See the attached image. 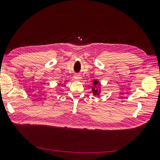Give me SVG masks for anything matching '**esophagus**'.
Instances as JSON below:
<instances>
[{
    "label": "esophagus",
    "instance_id": "34e87169",
    "mask_svg": "<svg viewBox=\"0 0 160 160\" xmlns=\"http://www.w3.org/2000/svg\"><path fill=\"white\" fill-rule=\"evenodd\" d=\"M74 78H75V79L77 80V81H80L81 79V76L79 74H76L74 76Z\"/></svg>",
    "mask_w": 160,
    "mask_h": 160
}]
</instances>
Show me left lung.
I'll list each match as a JSON object with an SVG mask.
<instances>
[{
	"mask_svg": "<svg viewBox=\"0 0 160 160\" xmlns=\"http://www.w3.org/2000/svg\"><path fill=\"white\" fill-rule=\"evenodd\" d=\"M98 84L100 85L98 80H93V87L92 88V92H93L94 95H99L101 93V88L100 87H99V88L98 87Z\"/></svg>",
	"mask_w": 160,
	"mask_h": 160,
	"instance_id": "8db88e82",
	"label": "left lung"
}]
</instances>
